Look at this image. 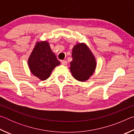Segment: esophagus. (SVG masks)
I'll return each instance as SVG.
<instances>
[{
	"instance_id": "34e87169",
	"label": "esophagus",
	"mask_w": 134,
	"mask_h": 134,
	"mask_svg": "<svg viewBox=\"0 0 134 134\" xmlns=\"http://www.w3.org/2000/svg\"><path fill=\"white\" fill-rule=\"evenodd\" d=\"M62 64L63 65H67V62L66 60H62Z\"/></svg>"
}]
</instances>
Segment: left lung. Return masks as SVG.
<instances>
[{
	"label": "left lung",
	"instance_id": "left-lung-1",
	"mask_svg": "<svg viewBox=\"0 0 134 134\" xmlns=\"http://www.w3.org/2000/svg\"><path fill=\"white\" fill-rule=\"evenodd\" d=\"M70 70L76 80L86 81L94 73L96 68V61L93 54L87 44L77 43L72 49Z\"/></svg>",
	"mask_w": 134,
	"mask_h": 134
}]
</instances>
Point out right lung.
I'll return each mask as SVG.
<instances>
[{
	"label": "right lung",
	"mask_w": 134,
	"mask_h": 134,
	"mask_svg": "<svg viewBox=\"0 0 134 134\" xmlns=\"http://www.w3.org/2000/svg\"><path fill=\"white\" fill-rule=\"evenodd\" d=\"M28 64L30 71L40 80H47L55 67L60 64L47 41H37L29 55Z\"/></svg>",
	"instance_id": "obj_1"
}]
</instances>
